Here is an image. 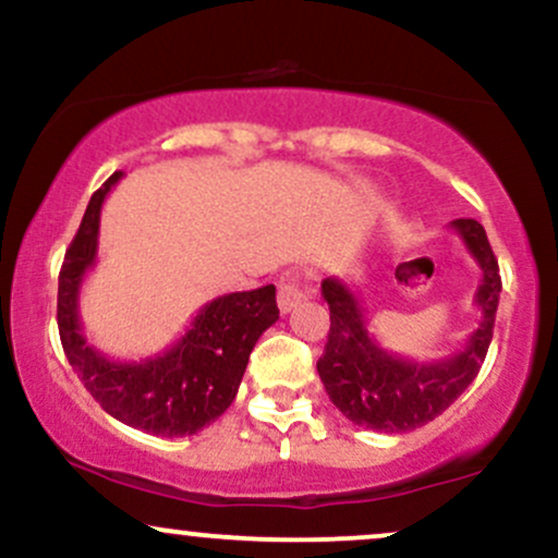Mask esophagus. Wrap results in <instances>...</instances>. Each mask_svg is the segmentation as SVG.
<instances>
[{"mask_svg": "<svg viewBox=\"0 0 558 558\" xmlns=\"http://www.w3.org/2000/svg\"><path fill=\"white\" fill-rule=\"evenodd\" d=\"M304 301V288L296 278H286L283 283L278 288V306L283 315H288L291 310H296V306Z\"/></svg>", "mask_w": 558, "mask_h": 558, "instance_id": "1", "label": "esophagus"}]
</instances>
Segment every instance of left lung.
<instances>
[{"label": "left lung", "mask_w": 558, "mask_h": 558, "mask_svg": "<svg viewBox=\"0 0 558 558\" xmlns=\"http://www.w3.org/2000/svg\"><path fill=\"white\" fill-rule=\"evenodd\" d=\"M451 228L483 270L475 304L480 325L462 351L438 362H412L390 354L367 330L364 310L341 278L323 280V299L330 306V332L317 362L319 380L330 401L354 425L380 433H409L444 414L470 388L493 338L501 275L485 228L462 217Z\"/></svg>", "instance_id": "obj_1"}]
</instances>
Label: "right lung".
I'll return each instance as SVG.
<instances>
[{
	"mask_svg": "<svg viewBox=\"0 0 558 558\" xmlns=\"http://www.w3.org/2000/svg\"><path fill=\"white\" fill-rule=\"evenodd\" d=\"M120 175L123 172H112L94 191L65 252L57 291V328L70 367L107 414L136 430L183 438L213 425L233 403L254 343L280 315L275 286L228 293L204 304L191 319V328L162 354L141 362L107 360L83 338L78 293L96 262L101 204Z\"/></svg>",
	"mask_w": 558,
	"mask_h": 558,
	"instance_id": "right-lung-1",
	"label": "right lung"
}]
</instances>
